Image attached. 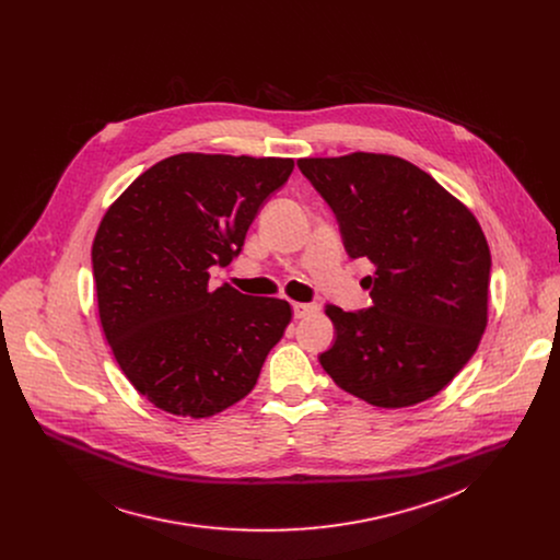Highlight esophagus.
Returning a JSON list of instances; mask_svg holds the SVG:
<instances>
[{"mask_svg": "<svg viewBox=\"0 0 560 560\" xmlns=\"http://www.w3.org/2000/svg\"><path fill=\"white\" fill-rule=\"evenodd\" d=\"M315 311H317V306H315V304H302V302H293V313H295V317H298V319H304V317L313 315Z\"/></svg>", "mask_w": 560, "mask_h": 560, "instance_id": "34e87169", "label": "esophagus"}]
</instances>
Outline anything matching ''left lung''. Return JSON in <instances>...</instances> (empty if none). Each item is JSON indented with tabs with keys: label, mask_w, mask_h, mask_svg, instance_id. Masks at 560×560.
<instances>
[{
	"label": "left lung",
	"mask_w": 560,
	"mask_h": 560,
	"mask_svg": "<svg viewBox=\"0 0 560 560\" xmlns=\"http://www.w3.org/2000/svg\"><path fill=\"white\" fill-rule=\"evenodd\" d=\"M336 215L349 258H369L373 306L327 304L323 371L377 407L435 397L468 364L487 325L491 256L477 218L433 176L393 155L298 161Z\"/></svg>",
	"instance_id": "1"
}]
</instances>
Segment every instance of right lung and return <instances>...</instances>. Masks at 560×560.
<instances>
[{"label":"right lung","instance_id":"right-lung-1","mask_svg":"<svg viewBox=\"0 0 560 560\" xmlns=\"http://www.w3.org/2000/svg\"><path fill=\"white\" fill-rule=\"evenodd\" d=\"M293 160L180 153L140 174L92 243L98 317L127 380L155 407L207 418L243 399L291 306L249 298L209 269L229 265Z\"/></svg>","mask_w":560,"mask_h":560}]
</instances>
